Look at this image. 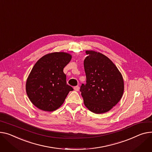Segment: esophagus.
Here are the masks:
<instances>
[{
  "instance_id": "1",
  "label": "esophagus",
  "mask_w": 152,
  "mask_h": 152,
  "mask_svg": "<svg viewBox=\"0 0 152 152\" xmlns=\"http://www.w3.org/2000/svg\"><path fill=\"white\" fill-rule=\"evenodd\" d=\"M74 89H75V91H79V86H75V87H74Z\"/></svg>"
}]
</instances>
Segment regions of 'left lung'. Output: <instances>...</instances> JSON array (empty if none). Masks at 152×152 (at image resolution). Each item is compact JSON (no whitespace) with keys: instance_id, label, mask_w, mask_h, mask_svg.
I'll return each instance as SVG.
<instances>
[{"instance_id":"obj_1","label":"left lung","mask_w":152,"mask_h":152,"mask_svg":"<svg viewBox=\"0 0 152 152\" xmlns=\"http://www.w3.org/2000/svg\"><path fill=\"white\" fill-rule=\"evenodd\" d=\"M84 61L86 84L80 91L85 106L95 114L110 110L122 98L124 90L123 77L118 68L104 55L86 50Z\"/></svg>"}]
</instances>
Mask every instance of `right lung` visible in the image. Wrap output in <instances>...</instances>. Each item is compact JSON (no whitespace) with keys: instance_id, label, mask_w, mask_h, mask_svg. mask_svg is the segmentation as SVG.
Masks as SVG:
<instances>
[{"instance_id":"add662e5","label":"right lung","mask_w":152,"mask_h":152,"mask_svg":"<svg viewBox=\"0 0 152 152\" xmlns=\"http://www.w3.org/2000/svg\"><path fill=\"white\" fill-rule=\"evenodd\" d=\"M72 56L65 53H53L39 58L27 79L26 92L37 107L53 111L64 103L69 92L73 90L66 84L64 67Z\"/></svg>"}]
</instances>
